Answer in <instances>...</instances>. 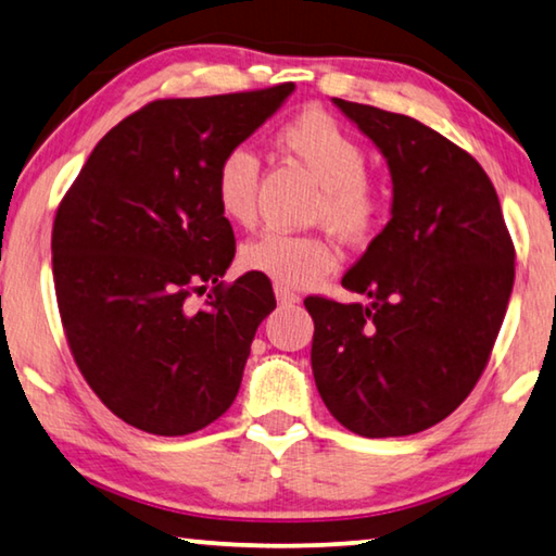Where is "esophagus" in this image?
I'll return each instance as SVG.
<instances>
[{
	"instance_id": "34e87169",
	"label": "esophagus",
	"mask_w": 556,
	"mask_h": 556,
	"mask_svg": "<svg viewBox=\"0 0 556 556\" xmlns=\"http://www.w3.org/2000/svg\"><path fill=\"white\" fill-rule=\"evenodd\" d=\"M275 296L279 306H296L302 299H299L294 292H289L285 287H275Z\"/></svg>"
}]
</instances>
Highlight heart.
Instances as JSON below:
<instances>
[{
  "instance_id": "heart-1",
  "label": "heart",
  "mask_w": 556,
  "mask_h": 556,
  "mask_svg": "<svg viewBox=\"0 0 556 556\" xmlns=\"http://www.w3.org/2000/svg\"><path fill=\"white\" fill-rule=\"evenodd\" d=\"M279 146L296 155L321 185L316 215L346 240H364L381 217V195L368 182L366 155L337 121L321 111H304L279 130ZM260 165L247 148L219 157L213 190L219 213L235 225H252L257 215ZM242 264L277 287L304 289L331 275L339 257L333 247L312 235L264 232L242 247Z\"/></svg>"
}]
</instances>
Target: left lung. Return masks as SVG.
<instances>
[{
    "label": "left lung",
    "instance_id": "obj_1",
    "mask_svg": "<svg viewBox=\"0 0 556 556\" xmlns=\"http://www.w3.org/2000/svg\"><path fill=\"white\" fill-rule=\"evenodd\" d=\"M331 103L381 151L391 219L343 275L368 304L304 302L312 371L351 433L401 438L468 399L488 364L515 285V247L480 163L416 118Z\"/></svg>",
    "mask_w": 556,
    "mask_h": 556
}]
</instances>
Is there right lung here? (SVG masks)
Wrapping results in <instances>:
<instances>
[{
	"label": "right lung",
	"mask_w": 556,
	"mask_h": 556,
	"mask_svg": "<svg viewBox=\"0 0 556 556\" xmlns=\"http://www.w3.org/2000/svg\"><path fill=\"white\" fill-rule=\"evenodd\" d=\"M294 84L153 101L105 134L51 232L64 331L93 393L128 426L188 435L230 408L257 326L275 312L267 277H237L219 157L275 116ZM215 283L202 311L189 296Z\"/></svg>",
	"instance_id": "obj_1"
}]
</instances>
